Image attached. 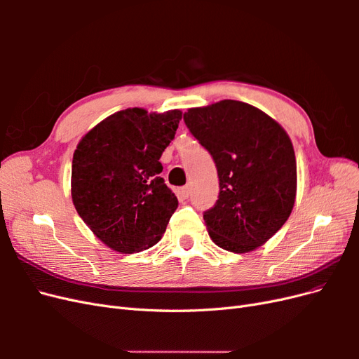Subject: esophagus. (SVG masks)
<instances>
[{
  "label": "esophagus",
  "mask_w": 359,
  "mask_h": 359,
  "mask_svg": "<svg viewBox=\"0 0 359 359\" xmlns=\"http://www.w3.org/2000/svg\"><path fill=\"white\" fill-rule=\"evenodd\" d=\"M181 194H182V198H189L190 194H191V186L190 184H187V186H184L182 189H181Z\"/></svg>",
  "instance_id": "34e87169"
}]
</instances>
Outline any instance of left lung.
Returning <instances> with one entry per match:
<instances>
[{"label":"left lung","instance_id":"left-lung-1","mask_svg":"<svg viewBox=\"0 0 359 359\" xmlns=\"http://www.w3.org/2000/svg\"><path fill=\"white\" fill-rule=\"evenodd\" d=\"M184 123L219 173V199L203 212L211 240L233 253L265 244L295 203L297 160L287 133L257 107L236 100L193 107Z\"/></svg>","mask_w":359,"mask_h":359}]
</instances>
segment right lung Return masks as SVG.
I'll return each mask as SVG.
<instances>
[{
  "instance_id": "add662e5",
  "label": "right lung",
  "mask_w": 359,
  "mask_h": 359,
  "mask_svg": "<svg viewBox=\"0 0 359 359\" xmlns=\"http://www.w3.org/2000/svg\"><path fill=\"white\" fill-rule=\"evenodd\" d=\"M182 114L139 107L107 116L78 144L72 198L94 235L119 253L157 244L178 199L160 177V157L175 137Z\"/></svg>"
}]
</instances>
